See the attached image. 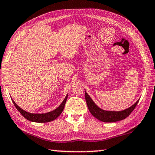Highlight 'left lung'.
Masks as SVG:
<instances>
[{
  "mask_svg": "<svg viewBox=\"0 0 155 155\" xmlns=\"http://www.w3.org/2000/svg\"><path fill=\"white\" fill-rule=\"evenodd\" d=\"M85 99H86L87 105L88 107L89 110L91 113L94 117H95L98 120L102 121L104 122H115L118 121L122 120L124 119L127 118L130 114H131L135 107L136 105L138 104L139 100H138L135 104L129 108H127L124 110L120 112L115 111H105L104 110L101 109L96 105L94 102L91 100L88 94L85 91Z\"/></svg>",
  "mask_w": 155,
  "mask_h": 155,
  "instance_id": "obj_1",
  "label": "left lung"
}]
</instances>
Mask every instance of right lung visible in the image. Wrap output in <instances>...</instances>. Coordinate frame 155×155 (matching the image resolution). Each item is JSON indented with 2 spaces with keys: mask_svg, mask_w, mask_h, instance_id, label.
Returning <instances> with one entry per match:
<instances>
[{
  "mask_svg": "<svg viewBox=\"0 0 155 155\" xmlns=\"http://www.w3.org/2000/svg\"><path fill=\"white\" fill-rule=\"evenodd\" d=\"M67 98H68V95L66 96L65 99L63 101L61 104L57 107V109H55L54 110L48 113H44V114H33L28 113L24 110L18 106V105L15 104V102L12 100L13 104H14L15 106L16 107V108L18 110V111L23 115L24 117H25L26 120L31 122H39V123H44V122H51L54 120H55L56 118H57L60 115H61L63 110L64 108L65 104H66Z\"/></svg>",
  "mask_w": 155,
  "mask_h": 155,
  "instance_id": "1",
  "label": "right lung"
}]
</instances>
